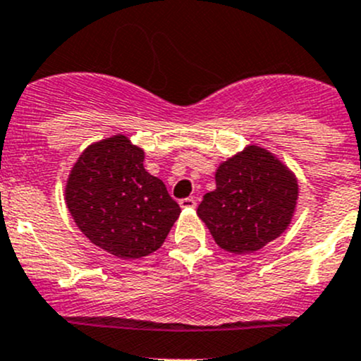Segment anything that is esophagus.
Wrapping results in <instances>:
<instances>
[{
    "label": "esophagus",
    "instance_id": "1",
    "mask_svg": "<svg viewBox=\"0 0 361 361\" xmlns=\"http://www.w3.org/2000/svg\"><path fill=\"white\" fill-rule=\"evenodd\" d=\"M180 206L183 207V209H194V207L197 206V202H195L194 197H187V199H181Z\"/></svg>",
    "mask_w": 361,
    "mask_h": 361
}]
</instances>
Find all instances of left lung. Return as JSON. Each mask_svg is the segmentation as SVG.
I'll use <instances>...</instances> for the list:
<instances>
[{"label":"left lung","instance_id":"8db88e82","mask_svg":"<svg viewBox=\"0 0 361 361\" xmlns=\"http://www.w3.org/2000/svg\"><path fill=\"white\" fill-rule=\"evenodd\" d=\"M216 188L197 207L214 243L231 253H255L292 224L298 201L293 171L257 145L218 166Z\"/></svg>","mask_w":361,"mask_h":361}]
</instances>
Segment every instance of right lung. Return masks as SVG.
<instances>
[{"label": "right lung", "mask_w": 361, "mask_h": 361, "mask_svg": "<svg viewBox=\"0 0 361 361\" xmlns=\"http://www.w3.org/2000/svg\"><path fill=\"white\" fill-rule=\"evenodd\" d=\"M145 150L123 134L89 145L69 171L64 201L90 243L123 260L157 251L180 216Z\"/></svg>", "instance_id": "1"}]
</instances>
